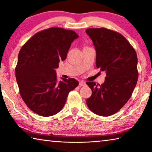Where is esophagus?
<instances>
[{"mask_svg":"<svg viewBox=\"0 0 152 152\" xmlns=\"http://www.w3.org/2000/svg\"><path fill=\"white\" fill-rule=\"evenodd\" d=\"M79 85H80V87H84V86L86 85V83L83 82V81H80V82H79Z\"/></svg>","mask_w":152,"mask_h":152,"instance_id":"34e87169","label":"esophagus"}]
</instances>
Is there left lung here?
Segmentation results:
<instances>
[{
  "mask_svg": "<svg viewBox=\"0 0 152 152\" xmlns=\"http://www.w3.org/2000/svg\"><path fill=\"white\" fill-rule=\"evenodd\" d=\"M96 51V67L106 74L102 85L87 82L92 94L87 105L95 114L107 117L118 112L132 96L138 80L137 55L123 35L105 28H87Z\"/></svg>",
  "mask_w": 152,
  "mask_h": 152,
  "instance_id": "left-lung-1",
  "label": "left lung"
}]
</instances>
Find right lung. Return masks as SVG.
I'll use <instances>...</instances> for the list:
<instances>
[{"label": "right lung", "instance_id": "1", "mask_svg": "<svg viewBox=\"0 0 152 152\" xmlns=\"http://www.w3.org/2000/svg\"><path fill=\"white\" fill-rule=\"evenodd\" d=\"M78 37L74 31L53 27L37 33L20 49L15 78L22 99L34 113L43 117L58 113L78 85L74 78L57 82L54 69Z\"/></svg>", "mask_w": 152, "mask_h": 152}]
</instances>
